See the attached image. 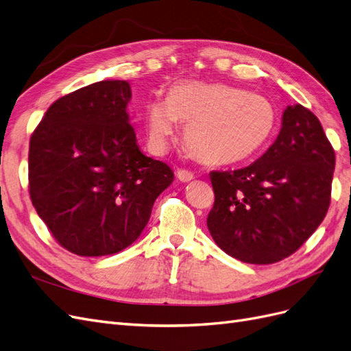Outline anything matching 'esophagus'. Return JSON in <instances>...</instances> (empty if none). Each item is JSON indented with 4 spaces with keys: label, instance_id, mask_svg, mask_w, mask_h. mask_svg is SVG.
<instances>
[{
    "label": "esophagus",
    "instance_id": "esophagus-1",
    "mask_svg": "<svg viewBox=\"0 0 351 351\" xmlns=\"http://www.w3.org/2000/svg\"><path fill=\"white\" fill-rule=\"evenodd\" d=\"M177 178H178L182 183H187V182H190V180H193L195 176H193L192 171H189V169L180 168V169H177Z\"/></svg>",
    "mask_w": 351,
    "mask_h": 351
}]
</instances>
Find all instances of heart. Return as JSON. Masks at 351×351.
Segmentation results:
<instances>
[{
  "label": "heart",
  "mask_w": 351,
  "mask_h": 351,
  "mask_svg": "<svg viewBox=\"0 0 351 351\" xmlns=\"http://www.w3.org/2000/svg\"><path fill=\"white\" fill-rule=\"evenodd\" d=\"M177 121L186 124V146L200 162L236 165L268 141L275 110L262 95L226 83L182 80L169 88L167 99L147 105L146 129L156 152L167 149Z\"/></svg>",
  "instance_id": "b5f03b06"
}]
</instances>
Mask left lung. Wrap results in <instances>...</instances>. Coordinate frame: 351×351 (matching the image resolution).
<instances>
[{"label": "left lung", "instance_id": "8db88e82", "mask_svg": "<svg viewBox=\"0 0 351 351\" xmlns=\"http://www.w3.org/2000/svg\"><path fill=\"white\" fill-rule=\"evenodd\" d=\"M335 152L317 117L303 105L284 110L281 130L258 161L236 171H212V239L241 262L289 258L324 221Z\"/></svg>", "mask_w": 351, "mask_h": 351}]
</instances>
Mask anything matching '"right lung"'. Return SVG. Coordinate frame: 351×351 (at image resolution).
Wrapping results in <instances>:
<instances>
[{
  "instance_id": "right-lung-1",
  "label": "right lung",
  "mask_w": 351,
  "mask_h": 351,
  "mask_svg": "<svg viewBox=\"0 0 351 351\" xmlns=\"http://www.w3.org/2000/svg\"><path fill=\"white\" fill-rule=\"evenodd\" d=\"M125 80H102L57 99L32 133L29 193L51 234L79 256L130 246L173 183L165 162L141 152Z\"/></svg>"
}]
</instances>
